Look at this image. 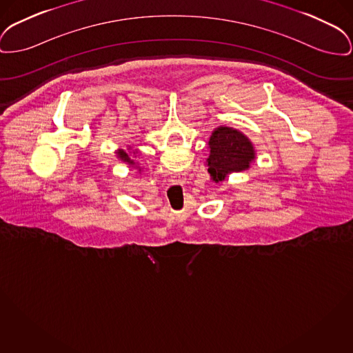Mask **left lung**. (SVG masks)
I'll use <instances>...</instances> for the list:
<instances>
[{
    "instance_id": "1",
    "label": "left lung",
    "mask_w": 353,
    "mask_h": 353,
    "mask_svg": "<svg viewBox=\"0 0 353 353\" xmlns=\"http://www.w3.org/2000/svg\"><path fill=\"white\" fill-rule=\"evenodd\" d=\"M208 148L205 165L210 180L216 184L225 181L232 173L248 170L256 160V149L248 136L232 126L216 128L209 137Z\"/></svg>"
}]
</instances>
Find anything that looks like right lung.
Wrapping results in <instances>:
<instances>
[{"mask_svg": "<svg viewBox=\"0 0 353 353\" xmlns=\"http://www.w3.org/2000/svg\"><path fill=\"white\" fill-rule=\"evenodd\" d=\"M116 154H117V159L126 163V164L129 165V168L136 166V168L141 172V168L139 166V163H136V160H134V159L139 156V149H133L132 146L128 145L126 146V150L121 149V148L117 149V150H116Z\"/></svg>", "mask_w": 353, "mask_h": 353, "instance_id": "add662e5", "label": "right lung"}]
</instances>
